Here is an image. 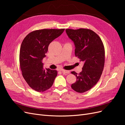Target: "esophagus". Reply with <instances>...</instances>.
Wrapping results in <instances>:
<instances>
[{
	"instance_id": "obj_1",
	"label": "esophagus",
	"mask_w": 125,
	"mask_h": 125,
	"mask_svg": "<svg viewBox=\"0 0 125 125\" xmlns=\"http://www.w3.org/2000/svg\"><path fill=\"white\" fill-rule=\"evenodd\" d=\"M62 72L63 73H67L69 74L70 73V71L69 70H62Z\"/></svg>"
}]
</instances>
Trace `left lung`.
Masks as SVG:
<instances>
[{"mask_svg": "<svg viewBox=\"0 0 125 125\" xmlns=\"http://www.w3.org/2000/svg\"><path fill=\"white\" fill-rule=\"evenodd\" d=\"M66 32L75 45V57L84 62L80 73L71 72L77 77L71 88L77 92L83 93L92 89L101 76L105 63L104 45L100 36L90 29H68Z\"/></svg>", "mask_w": 125, "mask_h": 125, "instance_id": "obj_1", "label": "left lung"}]
</instances>
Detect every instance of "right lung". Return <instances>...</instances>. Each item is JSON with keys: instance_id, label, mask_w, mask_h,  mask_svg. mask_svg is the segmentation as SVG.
<instances>
[{"instance_id": "right-lung-1", "label": "right lung", "mask_w": 125, "mask_h": 125, "mask_svg": "<svg viewBox=\"0 0 125 125\" xmlns=\"http://www.w3.org/2000/svg\"><path fill=\"white\" fill-rule=\"evenodd\" d=\"M65 30L42 29L29 33L21 45L19 61L22 76L28 85L37 92H44L53 84L57 71L44 69L42 60L49 45Z\"/></svg>"}]
</instances>
